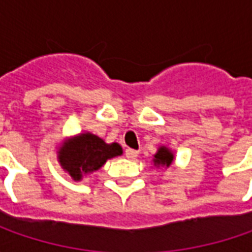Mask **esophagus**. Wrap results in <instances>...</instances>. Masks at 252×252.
Returning <instances> with one entry per match:
<instances>
[{"label":"esophagus","instance_id":"1","mask_svg":"<svg viewBox=\"0 0 252 252\" xmlns=\"http://www.w3.org/2000/svg\"><path fill=\"white\" fill-rule=\"evenodd\" d=\"M126 158L127 159H136L137 156H138V151H136V149H126Z\"/></svg>","mask_w":252,"mask_h":252}]
</instances>
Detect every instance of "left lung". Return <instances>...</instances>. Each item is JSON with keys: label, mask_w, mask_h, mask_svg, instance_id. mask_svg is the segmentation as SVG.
<instances>
[{"label": "left lung", "mask_w": 252, "mask_h": 252, "mask_svg": "<svg viewBox=\"0 0 252 252\" xmlns=\"http://www.w3.org/2000/svg\"><path fill=\"white\" fill-rule=\"evenodd\" d=\"M152 163H154V167H156V169H160V167L169 169L170 166H173V163H174V152L169 147L160 145L156 151L155 155H154Z\"/></svg>", "instance_id": "1"}]
</instances>
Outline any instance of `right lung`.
Segmentation results:
<instances>
[{"label": "right lung", "instance_id": "add662e5", "mask_svg": "<svg viewBox=\"0 0 252 252\" xmlns=\"http://www.w3.org/2000/svg\"><path fill=\"white\" fill-rule=\"evenodd\" d=\"M56 154L62 169L78 182L101 169L108 159L122 155L123 149L118 143L107 144L96 134L83 131L63 140Z\"/></svg>", "mask_w": 252, "mask_h": 252}]
</instances>
